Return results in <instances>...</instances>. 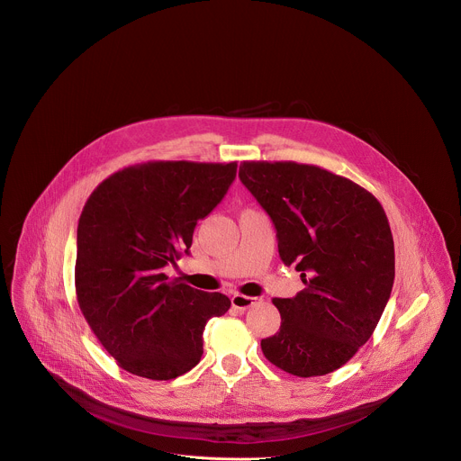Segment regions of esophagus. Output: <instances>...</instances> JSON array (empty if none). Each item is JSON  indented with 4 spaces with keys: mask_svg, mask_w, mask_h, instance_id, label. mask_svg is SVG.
Wrapping results in <instances>:
<instances>
[{
    "mask_svg": "<svg viewBox=\"0 0 461 461\" xmlns=\"http://www.w3.org/2000/svg\"><path fill=\"white\" fill-rule=\"evenodd\" d=\"M258 302V298H253V296H244V294H233L231 296V305L237 309V311H246L249 309L251 305H255Z\"/></svg>",
    "mask_w": 461,
    "mask_h": 461,
    "instance_id": "1",
    "label": "esophagus"
}]
</instances>
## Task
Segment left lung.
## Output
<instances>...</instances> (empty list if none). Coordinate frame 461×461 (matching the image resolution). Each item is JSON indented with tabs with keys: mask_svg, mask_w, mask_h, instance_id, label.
Returning <instances> with one entry per match:
<instances>
[{
	"mask_svg": "<svg viewBox=\"0 0 461 461\" xmlns=\"http://www.w3.org/2000/svg\"><path fill=\"white\" fill-rule=\"evenodd\" d=\"M239 177L269 213L280 258L305 284L294 298H273L282 325L262 352L291 375H327L372 338L390 300L395 248L384 208L316 165L244 161Z\"/></svg>",
	"mask_w": 461,
	"mask_h": 461,
	"instance_id": "obj_1",
	"label": "left lung"
}]
</instances>
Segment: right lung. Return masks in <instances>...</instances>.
Wrapping results in <instances>:
<instances>
[{
    "label": "right lung",
    "mask_w": 461,
    "mask_h": 461,
    "mask_svg": "<svg viewBox=\"0 0 461 461\" xmlns=\"http://www.w3.org/2000/svg\"><path fill=\"white\" fill-rule=\"evenodd\" d=\"M237 161H147L104 179L77 228L75 291L96 339L125 372L170 381L203 356V330L231 302L170 280L197 221L224 197Z\"/></svg>",
    "instance_id": "1"
}]
</instances>
